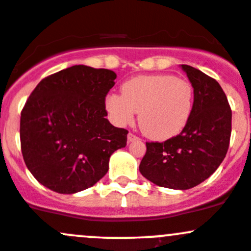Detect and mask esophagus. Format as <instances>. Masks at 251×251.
I'll return each mask as SVG.
<instances>
[{"mask_svg": "<svg viewBox=\"0 0 251 251\" xmlns=\"http://www.w3.org/2000/svg\"><path fill=\"white\" fill-rule=\"evenodd\" d=\"M138 136H136L135 133H132V132H128V135H127V142L128 143H130V142H132V141H136V140H138Z\"/></svg>", "mask_w": 251, "mask_h": 251, "instance_id": "obj_1", "label": "esophagus"}]
</instances>
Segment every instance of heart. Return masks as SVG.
Returning <instances> with one entry per match:
<instances>
[{
    "mask_svg": "<svg viewBox=\"0 0 251 251\" xmlns=\"http://www.w3.org/2000/svg\"><path fill=\"white\" fill-rule=\"evenodd\" d=\"M119 96L105 100V108L116 125L125 126L138 113L142 132L153 140L177 135L191 118L194 88L189 81L173 75H141L126 81Z\"/></svg>",
    "mask_w": 251,
    "mask_h": 251,
    "instance_id": "b5f03b06",
    "label": "heart"
}]
</instances>
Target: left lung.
Segmentation results:
<instances>
[{
  "label": "left lung",
  "instance_id": "8db88e82",
  "mask_svg": "<svg viewBox=\"0 0 251 251\" xmlns=\"http://www.w3.org/2000/svg\"><path fill=\"white\" fill-rule=\"evenodd\" d=\"M194 88V104L181 133L165 142H147L141 174L160 187L189 189L216 171L226 156L232 131V110L215 78L182 64Z\"/></svg>",
  "mask_w": 251,
  "mask_h": 251
}]
</instances>
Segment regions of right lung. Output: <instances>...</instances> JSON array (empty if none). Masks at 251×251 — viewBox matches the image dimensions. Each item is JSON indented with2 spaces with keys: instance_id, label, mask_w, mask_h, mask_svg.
Wrapping results in <instances>:
<instances>
[{
  "instance_id": "right-lung-1",
  "label": "right lung",
  "mask_w": 251,
  "mask_h": 251,
  "mask_svg": "<svg viewBox=\"0 0 251 251\" xmlns=\"http://www.w3.org/2000/svg\"><path fill=\"white\" fill-rule=\"evenodd\" d=\"M116 74L74 65L42 78L20 114V147L35 178L58 193L97 183L128 131L105 119V97Z\"/></svg>"
}]
</instances>
